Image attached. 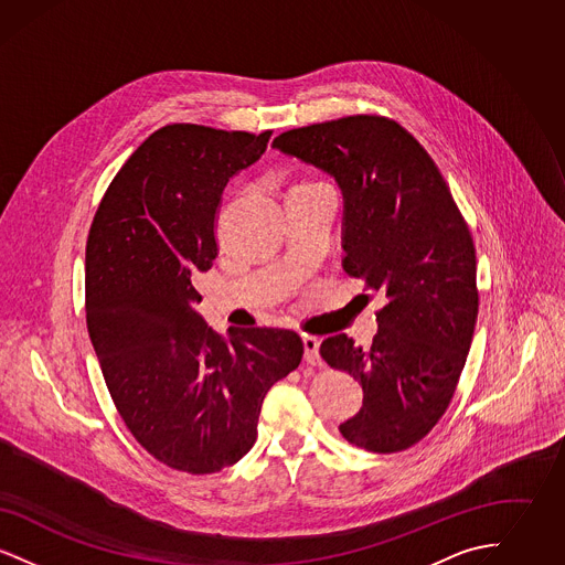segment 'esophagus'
Masks as SVG:
<instances>
[{"label": "esophagus", "instance_id": "34e87169", "mask_svg": "<svg viewBox=\"0 0 565 565\" xmlns=\"http://www.w3.org/2000/svg\"><path fill=\"white\" fill-rule=\"evenodd\" d=\"M302 348H305V362L311 366L322 364L320 360V341L316 337H302Z\"/></svg>", "mask_w": 565, "mask_h": 565}]
</instances>
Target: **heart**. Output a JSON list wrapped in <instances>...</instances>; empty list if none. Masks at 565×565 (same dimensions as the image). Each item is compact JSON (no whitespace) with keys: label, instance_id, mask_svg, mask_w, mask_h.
I'll use <instances>...</instances> for the list:
<instances>
[{"label":"heart","instance_id":"heart-1","mask_svg":"<svg viewBox=\"0 0 565 565\" xmlns=\"http://www.w3.org/2000/svg\"><path fill=\"white\" fill-rule=\"evenodd\" d=\"M316 186H323L320 182H313V180H298L292 186H290V194L298 192V190L316 189Z\"/></svg>","mask_w":565,"mask_h":565}]
</instances>
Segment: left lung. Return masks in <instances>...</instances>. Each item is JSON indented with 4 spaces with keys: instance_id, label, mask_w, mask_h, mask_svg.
I'll list each match as a JSON object with an SVG mask.
<instances>
[{
    "instance_id": "obj_1",
    "label": "left lung",
    "mask_w": 565,
    "mask_h": 565,
    "mask_svg": "<svg viewBox=\"0 0 565 565\" xmlns=\"http://www.w3.org/2000/svg\"><path fill=\"white\" fill-rule=\"evenodd\" d=\"M337 178L345 199L343 269L385 295L371 348L328 337L320 355L364 390L343 438L371 454L417 445L456 394L479 316L477 249L428 150L401 122L353 114L273 141Z\"/></svg>"
}]
</instances>
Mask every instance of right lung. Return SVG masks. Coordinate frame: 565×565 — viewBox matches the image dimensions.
<instances>
[{"label":"right lung","mask_w":565,"mask_h":565,"mask_svg":"<svg viewBox=\"0 0 565 565\" xmlns=\"http://www.w3.org/2000/svg\"><path fill=\"white\" fill-rule=\"evenodd\" d=\"M270 134L162 127L114 175L88 231L86 328L109 396L135 440L180 472L237 463L270 385L302 358L292 330L226 341L194 309V281L217 256L222 190Z\"/></svg>","instance_id":"right-lung-1"}]
</instances>
